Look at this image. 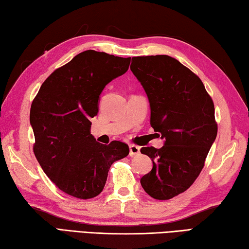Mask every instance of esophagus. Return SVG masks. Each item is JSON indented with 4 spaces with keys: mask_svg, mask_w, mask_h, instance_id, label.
Here are the masks:
<instances>
[{
    "mask_svg": "<svg viewBox=\"0 0 249 249\" xmlns=\"http://www.w3.org/2000/svg\"><path fill=\"white\" fill-rule=\"evenodd\" d=\"M130 153H129V155L131 157H133V156H137V155H139L140 154V147L139 146H137V145H130Z\"/></svg>",
    "mask_w": 249,
    "mask_h": 249,
    "instance_id": "1",
    "label": "esophagus"
}]
</instances>
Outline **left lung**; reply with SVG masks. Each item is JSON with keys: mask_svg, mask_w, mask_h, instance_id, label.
<instances>
[{"mask_svg": "<svg viewBox=\"0 0 249 249\" xmlns=\"http://www.w3.org/2000/svg\"><path fill=\"white\" fill-rule=\"evenodd\" d=\"M130 69L147 94L152 128L165 139L161 148H141L153 161L141 185L155 199H170L203 170L218 132L213 102L200 79L168 55L132 57Z\"/></svg>", "mask_w": 249, "mask_h": 249, "instance_id": "1", "label": "left lung"}]
</instances>
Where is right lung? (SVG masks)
I'll return each instance as SVG.
<instances>
[{"label": "right lung", "instance_id": "obj_1", "mask_svg": "<svg viewBox=\"0 0 249 249\" xmlns=\"http://www.w3.org/2000/svg\"><path fill=\"white\" fill-rule=\"evenodd\" d=\"M124 58L93 50L54 70L31 104L34 153L45 175L60 191L80 199L104 189L112 162L129 155L120 141L108 145L91 134V118L106 84L129 69Z\"/></svg>", "mask_w": 249, "mask_h": 249}]
</instances>
